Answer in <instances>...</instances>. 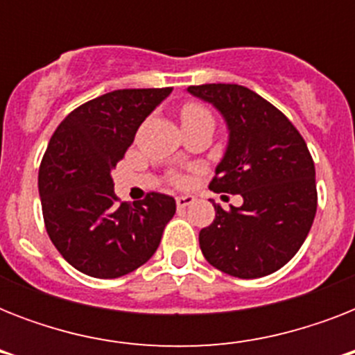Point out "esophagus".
<instances>
[{
	"mask_svg": "<svg viewBox=\"0 0 355 355\" xmlns=\"http://www.w3.org/2000/svg\"><path fill=\"white\" fill-rule=\"evenodd\" d=\"M193 202H195L193 195H180V197H177L178 208H188V206L193 205Z\"/></svg>",
	"mask_w": 355,
	"mask_h": 355,
	"instance_id": "34e87169",
	"label": "esophagus"
}]
</instances>
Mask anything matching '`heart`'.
<instances>
[{
	"mask_svg": "<svg viewBox=\"0 0 355 355\" xmlns=\"http://www.w3.org/2000/svg\"><path fill=\"white\" fill-rule=\"evenodd\" d=\"M182 123L188 121H200V119H211L210 110L205 107V105H200V103H186L182 107Z\"/></svg>",
	"mask_w": 355,
	"mask_h": 355,
	"instance_id": "obj_1",
	"label": "heart"
}]
</instances>
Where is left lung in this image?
I'll return each mask as SVG.
<instances>
[{
  "label": "left lung",
  "instance_id": "1",
  "mask_svg": "<svg viewBox=\"0 0 355 355\" xmlns=\"http://www.w3.org/2000/svg\"><path fill=\"white\" fill-rule=\"evenodd\" d=\"M210 103L228 128L227 150L210 189L241 195L243 205H219L200 230L208 263L237 278L282 269L302 247L317 211L315 164L295 125L269 101L239 85L189 86Z\"/></svg>",
  "mask_w": 355,
  "mask_h": 355
}]
</instances>
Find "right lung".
<instances>
[{"mask_svg": "<svg viewBox=\"0 0 355 355\" xmlns=\"http://www.w3.org/2000/svg\"><path fill=\"white\" fill-rule=\"evenodd\" d=\"M173 88L114 90L80 105L53 132L38 171L49 239L71 267L119 278L149 261L177 202L149 193L119 202L112 171L145 118Z\"/></svg>", "mask_w": 355, "mask_h": 355, "instance_id": "right-lung-1", "label": "right lung"}]
</instances>
